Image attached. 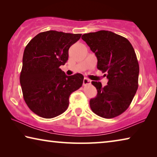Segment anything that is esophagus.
Listing matches in <instances>:
<instances>
[{"instance_id":"obj_1","label":"esophagus","mask_w":157,"mask_h":157,"mask_svg":"<svg viewBox=\"0 0 157 157\" xmlns=\"http://www.w3.org/2000/svg\"><path fill=\"white\" fill-rule=\"evenodd\" d=\"M91 84V81L89 80V79H87L86 78H84L83 79V85H87V84Z\"/></svg>"}]
</instances>
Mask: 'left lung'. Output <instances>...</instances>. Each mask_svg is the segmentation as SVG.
Returning <instances> with one entry per match:
<instances>
[{"mask_svg": "<svg viewBox=\"0 0 157 157\" xmlns=\"http://www.w3.org/2000/svg\"><path fill=\"white\" fill-rule=\"evenodd\" d=\"M82 39L95 53L97 68L107 73V85L91 83L96 97L90 100L93 112L105 118H112L125 111L131 104L139 86V65L134 48L126 38L110 31L84 34Z\"/></svg>", "mask_w": 157, "mask_h": 157, "instance_id": "1", "label": "left lung"}]
</instances>
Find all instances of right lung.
Segmentation results:
<instances>
[{
	"label": "right lung",
	"mask_w": 157,
	"mask_h": 157,
	"mask_svg": "<svg viewBox=\"0 0 157 157\" xmlns=\"http://www.w3.org/2000/svg\"><path fill=\"white\" fill-rule=\"evenodd\" d=\"M81 35L49 30L38 34L26 46L20 84L25 103L39 116L52 118L63 113L70 95L82 86V74L67 76L59 68L68 60L69 48Z\"/></svg>",
	"instance_id": "1"
}]
</instances>
